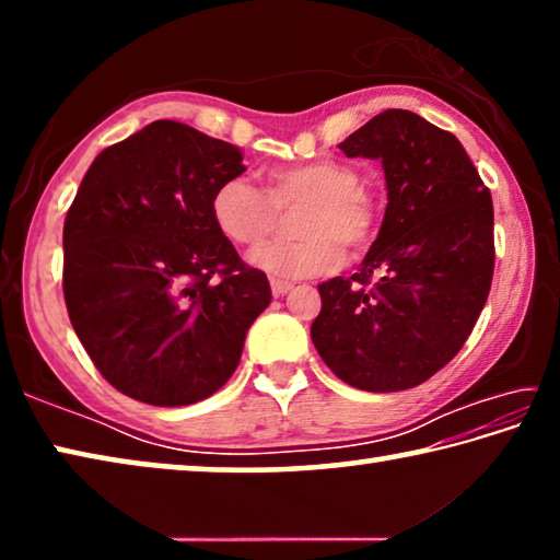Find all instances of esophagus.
<instances>
[{
  "mask_svg": "<svg viewBox=\"0 0 560 560\" xmlns=\"http://www.w3.org/2000/svg\"><path fill=\"white\" fill-rule=\"evenodd\" d=\"M291 289H293V283L281 281V279H271V293H273V296H287Z\"/></svg>",
  "mask_w": 560,
  "mask_h": 560,
  "instance_id": "obj_1",
  "label": "esophagus"
}]
</instances>
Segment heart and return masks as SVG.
I'll return each mask as SVG.
<instances>
[{
    "mask_svg": "<svg viewBox=\"0 0 560 560\" xmlns=\"http://www.w3.org/2000/svg\"><path fill=\"white\" fill-rule=\"evenodd\" d=\"M212 220L224 240L257 249L279 230L281 217L301 210L291 222L296 240L271 244L252 257L254 267L281 279H308L338 269L348 257L371 249L381 232L383 205L363 183V170L346 160H314L271 170L261 189L232 177L214 189Z\"/></svg>",
    "mask_w": 560,
    "mask_h": 560,
    "instance_id": "obj_1",
    "label": "heart"
}]
</instances>
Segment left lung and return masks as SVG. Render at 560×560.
Wrapping results in <instances>:
<instances>
[{"label":"left lung","instance_id":"1","mask_svg":"<svg viewBox=\"0 0 560 560\" xmlns=\"http://www.w3.org/2000/svg\"><path fill=\"white\" fill-rule=\"evenodd\" d=\"M338 148L383 160L387 207L358 273L318 283L311 340L358 390H407L459 353L485 308L491 192L459 140L410 110L377 113Z\"/></svg>","mask_w":560,"mask_h":560}]
</instances>
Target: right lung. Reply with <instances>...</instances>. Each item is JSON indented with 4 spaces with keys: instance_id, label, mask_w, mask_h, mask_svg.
Here are the masks:
<instances>
[{
    "instance_id": "add662e5",
    "label": "right lung",
    "mask_w": 560,
    "mask_h": 560,
    "mask_svg": "<svg viewBox=\"0 0 560 560\" xmlns=\"http://www.w3.org/2000/svg\"><path fill=\"white\" fill-rule=\"evenodd\" d=\"M242 150L177 120L108 145L63 222V299L106 381L158 407L200 402L236 371L246 330L271 301L212 220L214 189Z\"/></svg>"
}]
</instances>
